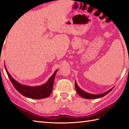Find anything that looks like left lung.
I'll use <instances>...</instances> for the list:
<instances>
[{
	"label": "left lung",
	"instance_id": "8db88e82",
	"mask_svg": "<svg viewBox=\"0 0 129 129\" xmlns=\"http://www.w3.org/2000/svg\"><path fill=\"white\" fill-rule=\"evenodd\" d=\"M75 89L76 91L77 92V93L78 94V95L79 96H80L81 97L85 98V99H98V98H100L101 97H103L104 96H105L106 95H107L108 93L110 92L112 90L114 89L113 87V88H111V89L109 90L108 91H107L103 93V94H90L89 92H87L86 91H84L83 90L81 89L80 87H79L77 83H76V80L75 81Z\"/></svg>",
	"mask_w": 129,
	"mask_h": 129
}]
</instances>
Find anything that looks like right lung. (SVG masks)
Returning <instances> with one entry per match:
<instances>
[{"mask_svg": "<svg viewBox=\"0 0 129 129\" xmlns=\"http://www.w3.org/2000/svg\"><path fill=\"white\" fill-rule=\"evenodd\" d=\"M59 1V0H58ZM5 69L9 77L10 80L12 82L13 86L17 91L21 95L27 98L34 99H40L46 98L50 95L53 90V85L55 76L57 72V70L55 72L48 80L42 85L36 86H30L25 85L21 84L16 81L8 72L6 67L5 66Z\"/></svg>", "mask_w": 129, "mask_h": 129, "instance_id": "right-lung-1", "label": "right lung"}]
</instances>
